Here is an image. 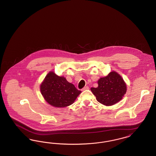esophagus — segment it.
Masks as SVG:
<instances>
[{"label":"esophagus","mask_w":156,"mask_h":156,"mask_svg":"<svg viewBox=\"0 0 156 156\" xmlns=\"http://www.w3.org/2000/svg\"><path fill=\"white\" fill-rule=\"evenodd\" d=\"M89 87H88V86H86V87H83L82 89V91H83V90H88V89H89Z\"/></svg>","instance_id":"34e87169"}]
</instances>
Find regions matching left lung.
Masks as SVG:
<instances>
[{
	"mask_svg": "<svg viewBox=\"0 0 156 156\" xmlns=\"http://www.w3.org/2000/svg\"><path fill=\"white\" fill-rule=\"evenodd\" d=\"M98 87L90 90L97 101L105 106H112L122 100L127 90L126 83L116 71H112L106 76L100 78Z\"/></svg>",
	"mask_w": 156,
	"mask_h": 156,
	"instance_id": "1",
	"label": "left lung"
}]
</instances>
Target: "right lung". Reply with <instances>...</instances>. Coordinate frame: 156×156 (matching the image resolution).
Masks as SVG:
<instances>
[{"mask_svg": "<svg viewBox=\"0 0 156 156\" xmlns=\"http://www.w3.org/2000/svg\"><path fill=\"white\" fill-rule=\"evenodd\" d=\"M40 89L45 101L55 108L72 105L81 93L65 77L59 76L53 71H50L45 76Z\"/></svg>", "mask_w": 156, "mask_h": 156, "instance_id": "1", "label": "right lung"}]
</instances>
